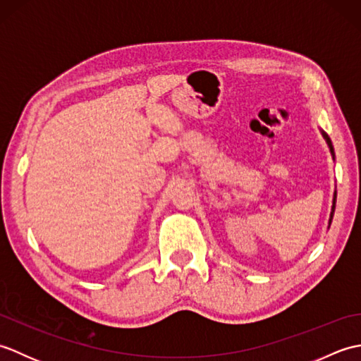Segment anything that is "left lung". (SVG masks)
<instances>
[{
  "mask_svg": "<svg viewBox=\"0 0 361 361\" xmlns=\"http://www.w3.org/2000/svg\"><path fill=\"white\" fill-rule=\"evenodd\" d=\"M321 135H323V137L326 140V144L329 150H331V155L332 158L335 159V150H334V145H332V141L331 137H329V135L324 132V130H319ZM335 204H336V190H334V198H332V208H331V216H329V224H327V228H331V224H332V219H334V214H335Z\"/></svg>",
  "mask_w": 361,
  "mask_h": 361,
  "instance_id": "obj_1",
  "label": "left lung"
}]
</instances>
